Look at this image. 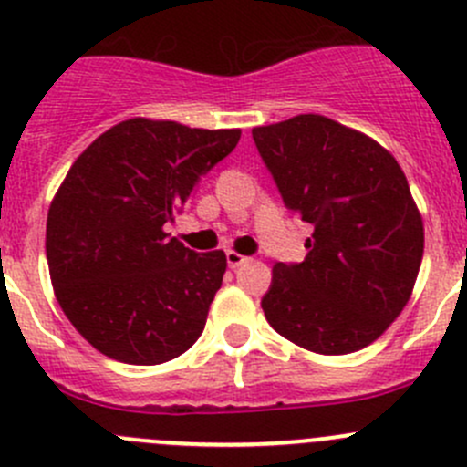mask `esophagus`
<instances>
[{"label":"esophagus","instance_id":"34e87169","mask_svg":"<svg viewBox=\"0 0 467 467\" xmlns=\"http://www.w3.org/2000/svg\"><path fill=\"white\" fill-rule=\"evenodd\" d=\"M227 263H229V267H232V270H235V267H240V265H243V263H247V256H243V254H238V252H234V249H229V252H227Z\"/></svg>","mask_w":467,"mask_h":467}]
</instances>
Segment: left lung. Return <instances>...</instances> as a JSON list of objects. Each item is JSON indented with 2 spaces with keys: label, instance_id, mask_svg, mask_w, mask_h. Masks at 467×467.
<instances>
[{
  "label": "left lung",
  "instance_id": "obj_1",
  "mask_svg": "<svg viewBox=\"0 0 467 467\" xmlns=\"http://www.w3.org/2000/svg\"><path fill=\"white\" fill-rule=\"evenodd\" d=\"M284 204L313 227L302 263H276L261 299L276 334L316 354L375 343L413 293L424 227L390 151L325 115L254 127Z\"/></svg>",
  "mask_w": 467,
  "mask_h": 467
}]
</instances>
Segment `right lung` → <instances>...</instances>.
Listing matches in <instances>:
<instances>
[{"mask_svg": "<svg viewBox=\"0 0 467 467\" xmlns=\"http://www.w3.org/2000/svg\"><path fill=\"white\" fill-rule=\"evenodd\" d=\"M240 129L133 118L72 163L47 213L49 276L67 320L97 352L131 366L177 358L202 336L223 285V249L165 234Z\"/></svg>", "mask_w": 467, "mask_h": 467, "instance_id": "1", "label": "right lung"}]
</instances>
